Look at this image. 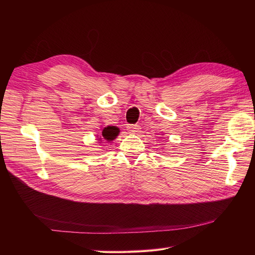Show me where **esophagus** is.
Instances as JSON below:
<instances>
[{"label": "esophagus", "mask_w": 255, "mask_h": 255, "mask_svg": "<svg viewBox=\"0 0 255 255\" xmlns=\"http://www.w3.org/2000/svg\"><path fill=\"white\" fill-rule=\"evenodd\" d=\"M128 130L129 133H137L138 130H139V126H137V125H129L128 127Z\"/></svg>", "instance_id": "obj_1"}]
</instances>
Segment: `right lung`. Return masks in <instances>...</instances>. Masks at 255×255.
Listing matches in <instances>:
<instances>
[{
	"label": "right lung",
	"mask_w": 255,
	"mask_h": 255,
	"mask_svg": "<svg viewBox=\"0 0 255 255\" xmlns=\"http://www.w3.org/2000/svg\"><path fill=\"white\" fill-rule=\"evenodd\" d=\"M119 132H120V130H119V128L117 127H111V126H109L107 128H104V129L102 130L101 136L104 138V139L111 141V140L115 139L116 136L119 134ZM99 140H101V139H99Z\"/></svg>",
	"instance_id": "obj_1"
}]
</instances>
